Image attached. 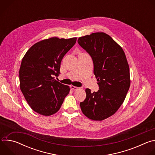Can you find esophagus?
I'll use <instances>...</instances> for the list:
<instances>
[{"label": "esophagus", "instance_id": "obj_1", "mask_svg": "<svg viewBox=\"0 0 155 155\" xmlns=\"http://www.w3.org/2000/svg\"><path fill=\"white\" fill-rule=\"evenodd\" d=\"M71 89H72L74 90H77L79 89L78 87H77V86H72V85L71 86Z\"/></svg>", "mask_w": 155, "mask_h": 155}]
</instances>
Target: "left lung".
I'll use <instances>...</instances> for the list:
<instances>
[{"label": "left lung", "mask_w": 155, "mask_h": 155, "mask_svg": "<svg viewBox=\"0 0 155 155\" xmlns=\"http://www.w3.org/2000/svg\"><path fill=\"white\" fill-rule=\"evenodd\" d=\"M78 43L92 58L99 86L97 92L85 90L81 110L88 118L102 121L115 114L126 98L130 83L129 64L123 48L104 32L80 37Z\"/></svg>", "instance_id": "8db88e82"}]
</instances>
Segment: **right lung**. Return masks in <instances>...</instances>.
<instances>
[{"mask_svg":"<svg viewBox=\"0 0 155 155\" xmlns=\"http://www.w3.org/2000/svg\"><path fill=\"white\" fill-rule=\"evenodd\" d=\"M77 37H51L32 45L22 59L20 89L35 112L44 116L56 114L70 91L69 86L54 79L60 74L61 61L75 45Z\"/></svg>","mask_w":155,"mask_h":155,"instance_id":"obj_1","label":"right lung"}]
</instances>
